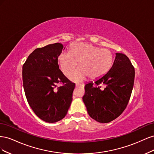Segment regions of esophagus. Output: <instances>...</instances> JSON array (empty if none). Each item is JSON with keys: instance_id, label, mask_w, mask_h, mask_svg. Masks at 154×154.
<instances>
[{"instance_id": "esophagus-1", "label": "esophagus", "mask_w": 154, "mask_h": 154, "mask_svg": "<svg viewBox=\"0 0 154 154\" xmlns=\"http://www.w3.org/2000/svg\"><path fill=\"white\" fill-rule=\"evenodd\" d=\"M76 87H84V84H82V83H76Z\"/></svg>"}]
</instances>
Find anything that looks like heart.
Wrapping results in <instances>:
<instances>
[{"mask_svg": "<svg viewBox=\"0 0 154 154\" xmlns=\"http://www.w3.org/2000/svg\"><path fill=\"white\" fill-rule=\"evenodd\" d=\"M62 72L69 76L78 65L80 66L70 75V80L80 82L88 76L92 80L100 78L109 71L113 62L110 51L91 44L75 43L70 52L62 51L58 57Z\"/></svg>", "mask_w": 154, "mask_h": 154, "instance_id": "heart-1", "label": "heart"}]
</instances>
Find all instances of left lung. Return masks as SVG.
Masks as SVG:
<instances>
[{"label": "left lung", "mask_w": 154, "mask_h": 154, "mask_svg": "<svg viewBox=\"0 0 154 154\" xmlns=\"http://www.w3.org/2000/svg\"><path fill=\"white\" fill-rule=\"evenodd\" d=\"M135 71L129 58L124 54L116 53L109 71L100 78L85 85L83 101L87 112L93 119L109 123L122 114L127 107L133 89ZM104 84V90L99 85Z\"/></svg>", "instance_id": "left-lung-1"}]
</instances>
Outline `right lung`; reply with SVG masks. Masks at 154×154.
<instances>
[{"label": "right lung", "mask_w": 154, "mask_h": 154, "mask_svg": "<svg viewBox=\"0 0 154 154\" xmlns=\"http://www.w3.org/2000/svg\"><path fill=\"white\" fill-rule=\"evenodd\" d=\"M65 49L60 43L32 51L22 67L23 87L27 102L39 118L56 123L66 116L75 83L59 69L58 57ZM63 83L62 86L58 84Z\"/></svg>", "instance_id": "right-lung-1"}]
</instances>
